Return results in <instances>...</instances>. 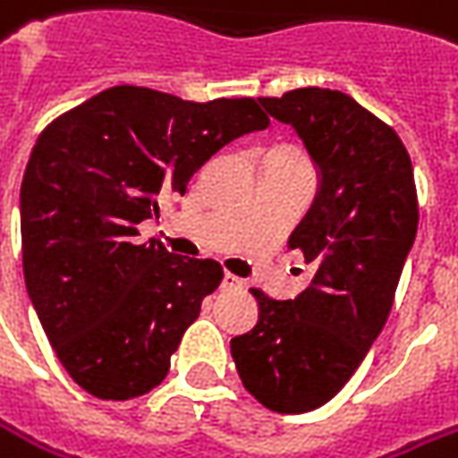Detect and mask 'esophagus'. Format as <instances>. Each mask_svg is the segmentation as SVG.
Returning a JSON list of instances; mask_svg holds the SVG:
<instances>
[{
  "label": "esophagus",
  "instance_id": "obj_1",
  "mask_svg": "<svg viewBox=\"0 0 458 458\" xmlns=\"http://www.w3.org/2000/svg\"><path fill=\"white\" fill-rule=\"evenodd\" d=\"M220 286H223V289H241V286H243V281L225 271V274H223V281H220Z\"/></svg>",
  "mask_w": 458,
  "mask_h": 458
}]
</instances>
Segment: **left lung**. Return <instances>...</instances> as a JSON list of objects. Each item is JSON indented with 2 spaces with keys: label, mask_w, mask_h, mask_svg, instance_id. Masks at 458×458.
I'll return each instance as SVG.
<instances>
[{
  "label": "left lung",
  "mask_w": 458,
  "mask_h": 458,
  "mask_svg": "<svg viewBox=\"0 0 458 458\" xmlns=\"http://www.w3.org/2000/svg\"><path fill=\"white\" fill-rule=\"evenodd\" d=\"M260 106L296 131L319 177L289 238L314 274L286 301L250 289L259 322L230 339V355L268 411L307 413L337 395L386 327L416 241V182L398 134L347 93L296 88Z\"/></svg>",
  "instance_id": "obj_1"
}]
</instances>
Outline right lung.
I'll return each mask as SVG.
<instances>
[{
    "label": "right lung",
    "instance_id": "obj_1",
    "mask_svg": "<svg viewBox=\"0 0 458 458\" xmlns=\"http://www.w3.org/2000/svg\"><path fill=\"white\" fill-rule=\"evenodd\" d=\"M268 116L253 98L182 101L116 86L55 119L38 139L20 190L30 301L57 360L101 401L149 393L199 304L220 286L213 259H182L136 225L159 199Z\"/></svg>",
    "mask_w": 458,
    "mask_h": 458
}]
</instances>
